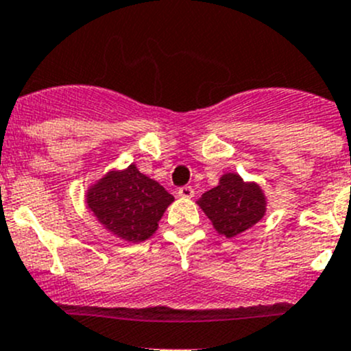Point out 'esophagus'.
I'll return each mask as SVG.
<instances>
[{
    "label": "esophagus",
    "mask_w": 351,
    "mask_h": 351,
    "mask_svg": "<svg viewBox=\"0 0 351 351\" xmlns=\"http://www.w3.org/2000/svg\"><path fill=\"white\" fill-rule=\"evenodd\" d=\"M178 197H182V198H192L193 197V189L192 186H189V185H185V186H180L178 189Z\"/></svg>",
    "instance_id": "obj_1"
}]
</instances>
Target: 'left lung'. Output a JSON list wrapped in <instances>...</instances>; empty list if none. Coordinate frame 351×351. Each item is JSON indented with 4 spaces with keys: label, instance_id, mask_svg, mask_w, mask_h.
Listing matches in <instances>:
<instances>
[{
    "label": "left lung",
    "instance_id": "8db88e82",
    "mask_svg": "<svg viewBox=\"0 0 351 351\" xmlns=\"http://www.w3.org/2000/svg\"><path fill=\"white\" fill-rule=\"evenodd\" d=\"M197 204L219 234L234 238L263 217L267 200L256 183H244L239 175L228 173Z\"/></svg>",
    "mask_w": 351,
    "mask_h": 351
}]
</instances>
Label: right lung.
Listing matches in <instances>:
<instances>
[{
  "label": "right lung",
  "instance_id": "1",
  "mask_svg": "<svg viewBox=\"0 0 351 351\" xmlns=\"http://www.w3.org/2000/svg\"><path fill=\"white\" fill-rule=\"evenodd\" d=\"M175 200L136 165L110 171L88 192V207L110 232L123 241L141 243L154 234L166 207Z\"/></svg>",
  "mask_w": 351,
  "mask_h": 351
}]
</instances>
